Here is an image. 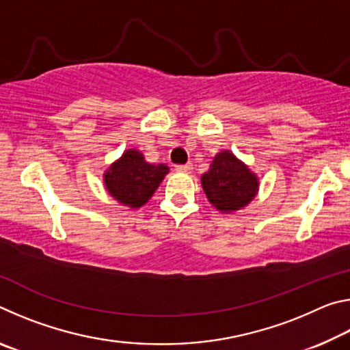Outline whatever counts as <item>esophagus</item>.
Returning <instances> with one entry per match:
<instances>
[{"mask_svg": "<svg viewBox=\"0 0 350 350\" xmlns=\"http://www.w3.org/2000/svg\"><path fill=\"white\" fill-rule=\"evenodd\" d=\"M193 165L191 163H183V165H176V170L177 171H182V173H188V171H191Z\"/></svg>", "mask_w": 350, "mask_h": 350, "instance_id": "obj_1", "label": "esophagus"}]
</instances>
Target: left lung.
<instances>
[{"label": "left lung", "instance_id": "8db88e82", "mask_svg": "<svg viewBox=\"0 0 350 350\" xmlns=\"http://www.w3.org/2000/svg\"><path fill=\"white\" fill-rule=\"evenodd\" d=\"M202 187L210 202L221 211H236L256 196L258 177L230 151L219 152L202 174Z\"/></svg>", "mask_w": 350, "mask_h": 350}]
</instances>
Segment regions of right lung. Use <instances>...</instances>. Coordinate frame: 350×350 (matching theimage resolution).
Segmentation results:
<instances>
[{
  "mask_svg": "<svg viewBox=\"0 0 350 350\" xmlns=\"http://www.w3.org/2000/svg\"><path fill=\"white\" fill-rule=\"evenodd\" d=\"M167 173V165L148 163L142 152L128 150L106 171L105 183L118 202L139 208L148 202Z\"/></svg>",
  "mask_w": 350,
  "mask_h": 350,
  "instance_id": "1",
  "label": "right lung"
}]
</instances>
